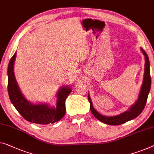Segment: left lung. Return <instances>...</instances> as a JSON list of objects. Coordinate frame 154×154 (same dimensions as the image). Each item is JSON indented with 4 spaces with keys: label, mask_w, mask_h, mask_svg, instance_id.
I'll return each mask as SVG.
<instances>
[{
    "label": "left lung",
    "mask_w": 154,
    "mask_h": 154,
    "mask_svg": "<svg viewBox=\"0 0 154 154\" xmlns=\"http://www.w3.org/2000/svg\"><path fill=\"white\" fill-rule=\"evenodd\" d=\"M141 51L143 52L144 58H145V63H144V72L143 82L142 84L140 91L138 97L134 104H133L128 111L124 112L120 115L116 116H105L96 111L94 109L93 103L91 100L90 95L88 94V100L90 102V109L91 113L97 120L102 122L104 124L110 125H120L122 124L127 122L133 119L137 118V116L143 112L145 104L147 100L149 93L151 88V76H150V64L149 57L145 51L140 48Z\"/></svg>",
    "instance_id": "left-lung-1"
}]
</instances>
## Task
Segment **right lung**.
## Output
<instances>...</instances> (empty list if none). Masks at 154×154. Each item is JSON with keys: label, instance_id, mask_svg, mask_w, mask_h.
<instances>
[{"label": "right lung", "instance_id": "right-lung-1", "mask_svg": "<svg viewBox=\"0 0 154 154\" xmlns=\"http://www.w3.org/2000/svg\"><path fill=\"white\" fill-rule=\"evenodd\" d=\"M17 52L11 57L8 68L9 97L14 106L16 108L25 120L39 125H48L58 122L66 113V100L71 93L70 86H63L57 93L56 108L48 106V104H34L27 101L18 87L14 72V63Z\"/></svg>", "mask_w": 154, "mask_h": 154}]
</instances>
